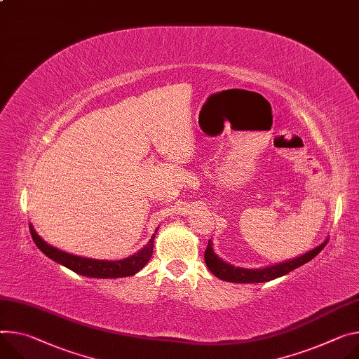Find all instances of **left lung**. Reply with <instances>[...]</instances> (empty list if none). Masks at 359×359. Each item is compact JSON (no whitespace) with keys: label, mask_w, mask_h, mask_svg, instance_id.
<instances>
[{"label":"left lung","mask_w":359,"mask_h":359,"mask_svg":"<svg viewBox=\"0 0 359 359\" xmlns=\"http://www.w3.org/2000/svg\"><path fill=\"white\" fill-rule=\"evenodd\" d=\"M328 241H325L322 245L316 246L315 249L309 250L308 253L295 257L292 260H287V262L278 264L273 266H268L264 269H243V268H235L229 264L223 262L222 259H219L213 249H212V242L209 241L208 248L205 250V262L209 268V271L217 276L222 280L226 282H235V283H259V282H268L272 279H276L279 276H283L293 269H297L302 265H305L309 260H312L325 246H327Z\"/></svg>","instance_id":"1"}]
</instances>
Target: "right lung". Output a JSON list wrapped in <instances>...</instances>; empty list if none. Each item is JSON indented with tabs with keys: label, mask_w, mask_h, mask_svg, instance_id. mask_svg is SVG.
I'll return each mask as SVG.
<instances>
[{
	"label": "right lung",
	"mask_w": 359,
	"mask_h": 359,
	"mask_svg": "<svg viewBox=\"0 0 359 359\" xmlns=\"http://www.w3.org/2000/svg\"><path fill=\"white\" fill-rule=\"evenodd\" d=\"M29 232H31L32 241H34V243L39 246V249L44 255H47L50 259H53L54 262L72 269L73 272H76L79 275H84V276H90V278L107 279V278L132 276V275L137 273L149 262L151 255H153L154 235L150 239V242L147 243V246H144L137 253L128 256L126 259L116 260V262H113V260L87 259V257H80V256H76V255L66 253V252L58 250V249L50 246L48 243H46L36 233V231L32 229V226H29Z\"/></svg>",
	"instance_id": "right-lung-1"
}]
</instances>
